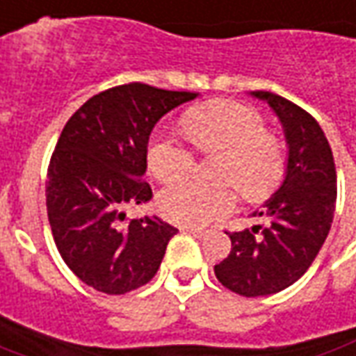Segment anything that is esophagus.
<instances>
[{"label": "esophagus", "instance_id": "34e87169", "mask_svg": "<svg viewBox=\"0 0 356 356\" xmlns=\"http://www.w3.org/2000/svg\"><path fill=\"white\" fill-rule=\"evenodd\" d=\"M181 230L183 232H189V234H193L195 238H204L209 232L207 230H201V228H195V227H181Z\"/></svg>", "mask_w": 356, "mask_h": 356}]
</instances>
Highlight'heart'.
<instances>
[{
    "instance_id": "obj_1",
    "label": "heart",
    "mask_w": 356,
    "mask_h": 356,
    "mask_svg": "<svg viewBox=\"0 0 356 356\" xmlns=\"http://www.w3.org/2000/svg\"><path fill=\"white\" fill-rule=\"evenodd\" d=\"M185 131L204 155H222L216 179L234 185L250 202L268 199L286 173V147L276 134L266 131V120L252 106L215 100L189 110ZM147 165L159 181L189 177L197 157L185 143L161 136L149 145ZM159 209L183 227H207L234 211L236 197L228 185L207 187L197 181L173 183L159 193Z\"/></svg>"
}]
</instances>
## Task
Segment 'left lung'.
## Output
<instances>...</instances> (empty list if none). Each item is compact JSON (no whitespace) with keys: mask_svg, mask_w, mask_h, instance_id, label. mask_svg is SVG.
Listing matches in <instances>:
<instances>
[{"mask_svg":"<svg viewBox=\"0 0 356 356\" xmlns=\"http://www.w3.org/2000/svg\"><path fill=\"white\" fill-rule=\"evenodd\" d=\"M252 96L268 102L284 126L286 177L252 213L266 225L227 232L232 248L215 266V276L234 293L260 298L296 284L319 254L333 222L337 171L331 145L312 114L274 92Z\"/></svg>","mask_w":356,"mask_h":356,"instance_id":"left-lung-1","label":"left lung"}]
</instances>
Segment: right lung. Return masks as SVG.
<instances>
[{"label":"right lung","mask_w":356,"mask_h":356,"mask_svg":"<svg viewBox=\"0 0 356 356\" xmlns=\"http://www.w3.org/2000/svg\"><path fill=\"white\" fill-rule=\"evenodd\" d=\"M197 92L129 82L86 100L56 141L47 215L58 254L86 286L122 296L157 274L177 228L157 216L126 220L152 195L143 173L154 126Z\"/></svg>","instance_id":"add662e5"}]
</instances>
